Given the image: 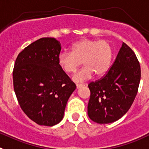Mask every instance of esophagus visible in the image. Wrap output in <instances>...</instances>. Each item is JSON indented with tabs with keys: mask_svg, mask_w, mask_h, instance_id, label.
<instances>
[{
	"mask_svg": "<svg viewBox=\"0 0 149 149\" xmlns=\"http://www.w3.org/2000/svg\"><path fill=\"white\" fill-rule=\"evenodd\" d=\"M84 85H83V84H76V88H79L82 87Z\"/></svg>",
	"mask_w": 149,
	"mask_h": 149,
	"instance_id": "1",
	"label": "esophagus"
}]
</instances>
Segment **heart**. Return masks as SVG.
Instances as JSON below:
<instances>
[{
    "instance_id": "1",
    "label": "heart",
    "mask_w": 149,
    "mask_h": 149,
    "mask_svg": "<svg viewBox=\"0 0 149 149\" xmlns=\"http://www.w3.org/2000/svg\"><path fill=\"white\" fill-rule=\"evenodd\" d=\"M113 56L111 44L104 40L82 39L71 46V52H61L58 57L61 69L66 73H73L82 64L85 67L73 76L76 82L91 78L93 74L101 76L109 69Z\"/></svg>"
}]
</instances>
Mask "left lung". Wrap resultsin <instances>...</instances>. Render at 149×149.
Masks as SVG:
<instances>
[{"mask_svg":"<svg viewBox=\"0 0 149 149\" xmlns=\"http://www.w3.org/2000/svg\"><path fill=\"white\" fill-rule=\"evenodd\" d=\"M140 77V64L135 53L123 42L107 73L88 84L91 95L88 115L91 120L109 124L121 118L134 103Z\"/></svg>","mask_w":149,"mask_h":149,"instance_id":"8db88e82","label":"left lung"}]
</instances>
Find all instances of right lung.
I'll return each mask as SVG.
<instances>
[{
    "mask_svg": "<svg viewBox=\"0 0 149 149\" xmlns=\"http://www.w3.org/2000/svg\"><path fill=\"white\" fill-rule=\"evenodd\" d=\"M61 50L55 38H40L24 48L14 64L13 88L19 106L39 125L53 126L60 122L76 88L59 67Z\"/></svg>",
    "mask_w": 149,
    "mask_h": 149,
    "instance_id": "add662e5",
    "label": "right lung"
}]
</instances>
